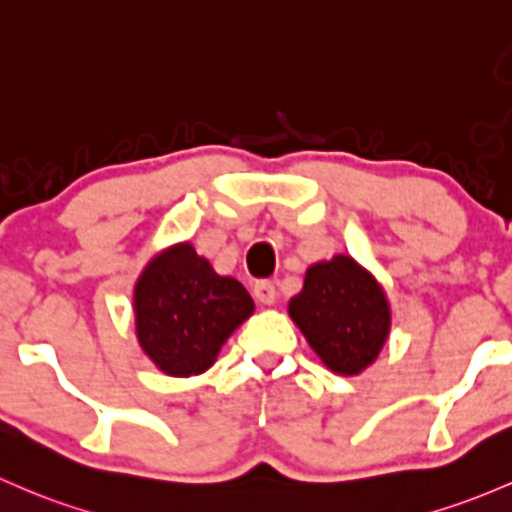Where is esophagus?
Masks as SVG:
<instances>
[{
	"instance_id": "obj_1",
	"label": "esophagus",
	"mask_w": 512,
	"mask_h": 512,
	"mask_svg": "<svg viewBox=\"0 0 512 512\" xmlns=\"http://www.w3.org/2000/svg\"><path fill=\"white\" fill-rule=\"evenodd\" d=\"M255 299L267 306L274 304V301H277V284H274L272 279H260V282H255Z\"/></svg>"
}]
</instances>
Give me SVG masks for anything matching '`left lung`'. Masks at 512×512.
Segmentation results:
<instances>
[{"label":"left lung","instance_id":"left-lung-1","mask_svg":"<svg viewBox=\"0 0 512 512\" xmlns=\"http://www.w3.org/2000/svg\"><path fill=\"white\" fill-rule=\"evenodd\" d=\"M289 316L338 375L368 368L390 331L383 289L346 255L306 270L304 289L289 301Z\"/></svg>","mask_w":512,"mask_h":512}]
</instances>
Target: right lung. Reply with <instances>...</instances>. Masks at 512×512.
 Wrapping results in <instances>:
<instances>
[{"instance_id":"1","label":"right lung","mask_w":512,"mask_h":512,"mask_svg":"<svg viewBox=\"0 0 512 512\" xmlns=\"http://www.w3.org/2000/svg\"><path fill=\"white\" fill-rule=\"evenodd\" d=\"M252 309L238 279L215 274L188 242L154 257L134 289L139 343L159 370L176 378L211 368Z\"/></svg>"}]
</instances>
